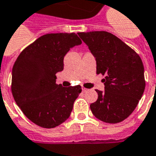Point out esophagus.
I'll list each match as a JSON object with an SVG mask.
<instances>
[{"mask_svg": "<svg viewBox=\"0 0 156 156\" xmlns=\"http://www.w3.org/2000/svg\"><path fill=\"white\" fill-rule=\"evenodd\" d=\"M82 91H83V93H86L87 91V88H85V87H83V88H82Z\"/></svg>", "mask_w": 156, "mask_h": 156, "instance_id": "34e87169", "label": "esophagus"}]
</instances>
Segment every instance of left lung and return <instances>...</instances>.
Wrapping results in <instances>:
<instances>
[{
	"label": "left lung",
	"mask_w": 156,
	"mask_h": 156,
	"mask_svg": "<svg viewBox=\"0 0 156 156\" xmlns=\"http://www.w3.org/2000/svg\"><path fill=\"white\" fill-rule=\"evenodd\" d=\"M97 62V73L105 75V90H96L98 100L90 105L98 119L118 123L130 116L146 87L141 58L131 47L107 31L78 33Z\"/></svg>",
	"instance_id": "1"
}]
</instances>
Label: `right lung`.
I'll return each instance as SVG.
<instances>
[{
  "instance_id": "add662e5",
  "label": "right lung",
  "mask_w": 156,
  "mask_h": 156,
  "mask_svg": "<svg viewBox=\"0 0 156 156\" xmlns=\"http://www.w3.org/2000/svg\"><path fill=\"white\" fill-rule=\"evenodd\" d=\"M75 33L47 34L27 46L12 69L11 92L18 107L34 124L55 128L70 116L82 92L80 85L69 87L56 83L69 49L81 44Z\"/></svg>"
}]
</instances>
